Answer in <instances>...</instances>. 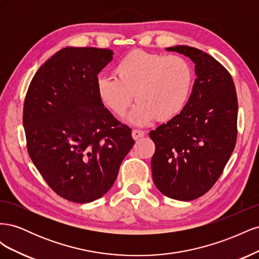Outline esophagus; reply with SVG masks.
Listing matches in <instances>:
<instances>
[{"label":"esophagus","instance_id":"obj_1","mask_svg":"<svg viewBox=\"0 0 259 259\" xmlns=\"http://www.w3.org/2000/svg\"><path fill=\"white\" fill-rule=\"evenodd\" d=\"M132 136L135 140H138L139 138H142L145 136V132L140 131V130H134L132 132Z\"/></svg>","mask_w":259,"mask_h":259}]
</instances>
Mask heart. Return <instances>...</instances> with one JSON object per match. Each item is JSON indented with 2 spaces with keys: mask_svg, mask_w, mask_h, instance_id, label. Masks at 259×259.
Here are the masks:
<instances>
[{
  "mask_svg": "<svg viewBox=\"0 0 259 259\" xmlns=\"http://www.w3.org/2000/svg\"><path fill=\"white\" fill-rule=\"evenodd\" d=\"M115 74L98 77L97 94L119 116L126 112L135 95L138 101L127 116L135 125H146L155 117L168 121L178 115L188 103L193 83L192 68L184 57L143 51L122 58Z\"/></svg>",
  "mask_w": 259,
  "mask_h": 259,
  "instance_id": "heart-1",
  "label": "heart"
}]
</instances>
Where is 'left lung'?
<instances>
[{"instance_id": "1", "label": "left lung", "mask_w": 259, "mask_h": 259, "mask_svg": "<svg viewBox=\"0 0 259 259\" xmlns=\"http://www.w3.org/2000/svg\"><path fill=\"white\" fill-rule=\"evenodd\" d=\"M194 62L197 79L184 110L150 132L155 187L166 197L191 201L217 182L237 142L238 98L230 73L198 49L167 48Z\"/></svg>"}]
</instances>
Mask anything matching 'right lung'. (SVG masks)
<instances>
[{
    "label": "right lung",
    "instance_id": "obj_1",
    "mask_svg": "<svg viewBox=\"0 0 259 259\" xmlns=\"http://www.w3.org/2000/svg\"><path fill=\"white\" fill-rule=\"evenodd\" d=\"M112 58L107 49L58 51L38 68L23 105L31 160L55 192L81 204L110 190L135 143L97 94V74Z\"/></svg>",
    "mask_w": 259,
    "mask_h": 259
}]
</instances>
